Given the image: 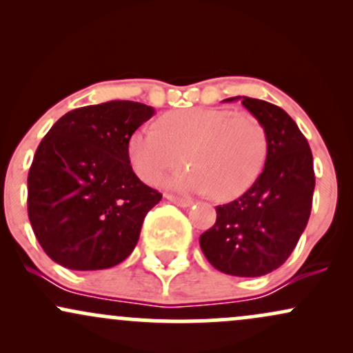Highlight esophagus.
Here are the masks:
<instances>
[{
  "label": "esophagus",
  "instance_id": "esophagus-1",
  "mask_svg": "<svg viewBox=\"0 0 353 353\" xmlns=\"http://www.w3.org/2000/svg\"><path fill=\"white\" fill-rule=\"evenodd\" d=\"M165 199L172 202V204L179 205V208H189V205L192 204V201L188 199V197H177V196H172V194H165Z\"/></svg>",
  "mask_w": 353,
  "mask_h": 353
}]
</instances>
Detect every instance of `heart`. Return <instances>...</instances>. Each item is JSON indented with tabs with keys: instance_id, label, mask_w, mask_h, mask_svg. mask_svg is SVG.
<instances>
[{
	"instance_id": "b5f03b06",
	"label": "heart",
	"mask_w": 353,
	"mask_h": 353,
	"mask_svg": "<svg viewBox=\"0 0 353 353\" xmlns=\"http://www.w3.org/2000/svg\"><path fill=\"white\" fill-rule=\"evenodd\" d=\"M128 156L137 176L157 184L172 169L169 188L212 194L217 201L242 196L261 176L267 156L264 125L247 111L190 108L161 116L156 128L129 137Z\"/></svg>"
}]
</instances>
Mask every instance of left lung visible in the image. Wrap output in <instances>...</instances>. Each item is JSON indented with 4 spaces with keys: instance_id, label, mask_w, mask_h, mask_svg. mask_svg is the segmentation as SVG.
Segmentation results:
<instances>
[{
    "instance_id": "left-lung-1",
    "label": "left lung",
    "mask_w": 353,
    "mask_h": 353,
    "mask_svg": "<svg viewBox=\"0 0 353 353\" xmlns=\"http://www.w3.org/2000/svg\"><path fill=\"white\" fill-rule=\"evenodd\" d=\"M264 125V169L247 192L217 205L216 224L199 237L210 265L236 277H261L289 259L305 230L315 189L314 157L295 121L275 104L236 96Z\"/></svg>"
}]
</instances>
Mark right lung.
Listing matches in <instances>:
<instances>
[{
	"label": "right lung",
	"mask_w": 353,
	"mask_h": 353,
	"mask_svg": "<svg viewBox=\"0 0 353 353\" xmlns=\"http://www.w3.org/2000/svg\"><path fill=\"white\" fill-rule=\"evenodd\" d=\"M154 112L134 101L72 109L39 143L28 174V216L56 264L109 269L134 250L145 214L163 196L132 171L128 143Z\"/></svg>",
	"instance_id": "obj_1"
}]
</instances>
